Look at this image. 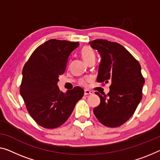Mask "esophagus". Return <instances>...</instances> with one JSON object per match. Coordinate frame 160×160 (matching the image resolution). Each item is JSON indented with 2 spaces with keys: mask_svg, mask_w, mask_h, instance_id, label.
I'll return each mask as SVG.
<instances>
[{
  "mask_svg": "<svg viewBox=\"0 0 160 160\" xmlns=\"http://www.w3.org/2000/svg\"><path fill=\"white\" fill-rule=\"evenodd\" d=\"M94 92L92 91V90H85L84 91V94L85 95H92Z\"/></svg>",
  "mask_w": 160,
  "mask_h": 160,
  "instance_id": "1",
  "label": "esophagus"
}]
</instances>
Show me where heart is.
Here are the masks:
<instances>
[{
	"mask_svg": "<svg viewBox=\"0 0 160 160\" xmlns=\"http://www.w3.org/2000/svg\"><path fill=\"white\" fill-rule=\"evenodd\" d=\"M81 56L85 62H88L91 59H95V53L91 47L89 46H85L81 50ZM81 84L85 85V81H81Z\"/></svg>",
	"mask_w": 160,
	"mask_h": 160,
	"instance_id": "1",
	"label": "heart"
}]
</instances>
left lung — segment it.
<instances>
[{
  "mask_svg": "<svg viewBox=\"0 0 160 160\" xmlns=\"http://www.w3.org/2000/svg\"><path fill=\"white\" fill-rule=\"evenodd\" d=\"M89 44L101 57L97 81L111 82L107 95L95 92L101 103L93 109V113L102 124L118 127L132 117L142 100L144 78L141 65L118 43L95 39Z\"/></svg>",
  "mask_w": 160,
  "mask_h": 160,
  "instance_id": "left-lung-1",
  "label": "left lung"
}]
</instances>
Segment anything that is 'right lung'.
<instances>
[{
	"instance_id": "obj_1",
	"label": "right lung",
	"mask_w": 160,
	"mask_h": 160,
	"mask_svg": "<svg viewBox=\"0 0 160 160\" xmlns=\"http://www.w3.org/2000/svg\"><path fill=\"white\" fill-rule=\"evenodd\" d=\"M78 46L79 42L48 40L34 50L23 67L20 93L29 115L42 127L62 125L84 95L80 87L64 93L57 86L59 76Z\"/></svg>"
}]
</instances>
